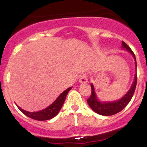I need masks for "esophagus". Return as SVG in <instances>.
<instances>
[{"mask_svg":"<svg viewBox=\"0 0 147 147\" xmlns=\"http://www.w3.org/2000/svg\"><path fill=\"white\" fill-rule=\"evenodd\" d=\"M87 82H88L87 74H83L80 76V78H79V82L83 84V83H86Z\"/></svg>","mask_w":147,"mask_h":147,"instance_id":"esophagus-1","label":"esophagus"}]
</instances>
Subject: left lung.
<instances>
[{
  "label": "left lung",
  "instance_id": "1",
  "mask_svg": "<svg viewBox=\"0 0 147 147\" xmlns=\"http://www.w3.org/2000/svg\"><path fill=\"white\" fill-rule=\"evenodd\" d=\"M122 47L123 48L125 49L127 51H128L132 54L133 57H134V60H135L136 67V57L134 52L131 50L129 46L126 43L124 42L123 41L122 42ZM136 83H137V75L136 74L132 86H131V89H129V91L125 94V95L121 100H118V101L107 102H100L97 100L96 93L94 92V88L93 84H91L92 93H91V96L89 97V98L87 100L88 105L96 113L101 115L108 116V115H113L116 114V113L121 112L123 109L125 108V106L131 101V98H132L133 95H134V92H135Z\"/></svg>",
  "mask_w": 147,
  "mask_h": 147
}]
</instances>
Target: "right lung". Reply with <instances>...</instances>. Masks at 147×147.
Segmentation results:
<instances>
[{
    "label": "right lung",
    "instance_id": "right-lung-1",
    "mask_svg": "<svg viewBox=\"0 0 147 147\" xmlns=\"http://www.w3.org/2000/svg\"><path fill=\"white\" fill-rule=\"evenodd\" d=\"M71 89V87H69L66 90L64 91L63 93H61L58 96V98L54 101L53 104L48 106L47 108L44 109L42 110H40V111L32 112L31 113V112H28L23 110V109H22L19 106H17V107L20 110V111H22L25 115L32 118V119L36 120V121H47V120H50L51 118H54L55 116H56L58 113H59L63 105L64 102H65V97H66L68 92Z\"/></svg>",
    "mask_w": 147,
    "mask_h": 147
}]
</instances>
